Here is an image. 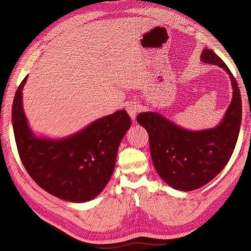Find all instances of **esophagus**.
<instances>
[{
  "instance_id": "esophagus-1",
  "label": "esophagus",
  "mask_w": 251,
  "mask_h": 251,
  "mask_svg": "<svg viewBox=\"0 0 251 251\" xmlns=\"http://www.w3.org/2000/svg\"><path fill=\"white\" fill-rule=\"evenodd\" d=\"M126 112H127L128 115H130V117L132 118V120L135 121L136 116H137V114L140 112L139 104L137 102H135V101L128 102L126 104Z\"/></svg>"
}]
</instances>
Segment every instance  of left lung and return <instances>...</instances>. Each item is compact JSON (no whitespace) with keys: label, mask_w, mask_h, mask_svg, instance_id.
Wrapping results in <instances>:
<instances>
[{"label":"left lung","mask_w":251,"mask_h":251,"mask_svg":"<svg viewBox=\"0 0 251 251\" xmlns=\"http://www.w3.org/2000/svg\"><path fill=\"white\" fill-rule=\"evenodd\" d=\"M202 62L223 68L229 74L232 100L218 126L187 131L160 114L144 112L137 121L149 133L151 160L163 181L179 191L189 192L214 179L229 161L238 140L242 120V100L238 82L216 53L204 49Z\"/></svg>","instance_id":"8db88e82"}]
</instances>
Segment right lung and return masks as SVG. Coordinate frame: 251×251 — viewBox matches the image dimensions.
Wrapping results in <instances>:
<instances>
[{"instance_id": "1", "label": "right lung", "mask_w": 251, "mask_h": 251, "mask_svg": "<svg viewBox=\"0 0 251 251\" xmlns=\"http://www.w3.org/2000/svg\"><path fill=\"white\" fill-rule=\"evenodd\" d=\"M19 86L12 126L21 160L29 176L47 193L70 202H86L101 193L115 168L118 147L131 126L125 110L100 118L70 137L39 138L29 128Z\"/></svg>"}]
</instances>
